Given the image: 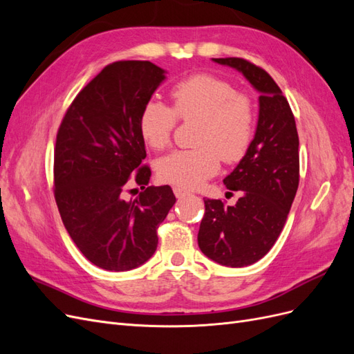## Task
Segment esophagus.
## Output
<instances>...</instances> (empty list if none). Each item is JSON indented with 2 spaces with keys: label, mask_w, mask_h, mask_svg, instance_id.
<instances>
[{
  "label": "esophagus",
  "mask_w": 354,
  "mask_h": 354,
  "mask_svg": "<svg viewBox=\"0 0 354 354\" xmlns=\"http://www.w3.org/2000/svg\"><path fill=\"white\" fill-rule=\"evenodd\" d=\"M174 195H176V198H185V196H187L189 194H190V192L187 190V189H185V187H178V186H176L174 189Z\"/></svg>",
  "instance_id": "34e87169"
}]
</instances>
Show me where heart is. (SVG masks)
Wrapping results in <instances>:
<instances>
[{"instance_id": "obj_1", "label": "heart", "mask_w": 354, "mask_h": 354, "mask_svg": "<svg viewBox=\"0 0 354 354\" xmlns=\"http://www.w3.org/2000/svg\"><path fill=\"white\" fill-rule=\"evenodd\" d=\"M173 109L149 100L138 118V130L146 145L164 151L171 143L177 118L201 121L196 149L176 151L159 159L160 180L192 189L216 176L220 159L234 164L246 155L255 133V108L248 94L212 75H194L171 90Z\"/></svg>"}]
</instances>
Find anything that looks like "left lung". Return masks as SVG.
<instances>
[{
	"label": "left lung",
	"mask_w": 354,
	"mask_h": 354,
	"mask_svg": "<svg viewBox=\"0 0 354 354\" xmlns=\"http://www.w3.org/2000/svg\"><path fill=\"white\" fill-rule=\"evenodd\" d=\"M212 60L250 81L260 93V111L248 152L223 180L241 198L233 207L203 198L198 245L212 261L245 267L270 251L285 226L299 181L298 133L288 100L264 69L239 57Z\"/></svg>",
	"instance_id": "obj_1"
}]
</instances>
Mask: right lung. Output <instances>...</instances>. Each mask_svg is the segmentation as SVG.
Here are the masks:
<instances>
[{
    "label": "right lung",
    "instance_id": "right-lung-1",
    "mask_svg": "<svg viewBox=\"0 0 354 354\" xmlns=\"http://www.w3.org/2000/svg\"><path fill=\"white\" fill-rule=\"evenodd\" d=\"M165 71L143 60L106 66L73 99L55 147V198L69 236L94 266L127 272L158 246L156 229L176 203L169 186H149L138 130L143 106ZM138 184L136 198L126 189ZM137 190V189H134Z\"/></svg>",
    "mask_w": 354,
    "mask_h": 354
}]
</instances>
